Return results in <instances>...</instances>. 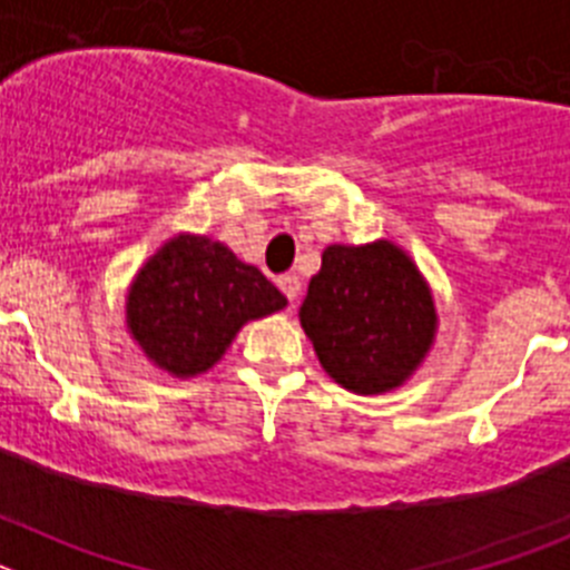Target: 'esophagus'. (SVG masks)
<instances>
[{
    "label": "esophagus",
    "instance_id": "34e87169",
    "mask_svg": "<svg viewBox=\"0 0 570 570\" xmlns=\"http://www.w3.org/2000/svg\"><path fill=\"white\" fill-rule=\"evenodd\" d=\"M279 288H282V294L288 296L291 299V305H294L296 299H299V294H302V282H299V276L296 274H285V276H279Z\"/></svg>",
    "mask_w": 570,
    "mask_h": 570
}]
</instances>
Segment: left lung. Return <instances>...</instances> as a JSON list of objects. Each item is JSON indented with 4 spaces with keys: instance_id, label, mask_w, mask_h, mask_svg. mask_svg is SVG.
Here are the masks:
<instances>
[{
    "instance_id": "left-lung-1",
    "label": "left lung",
    "mask_w": 570,
    "mask_h": 570,
    "mask_svg": "<svg viewBox=\"0 0 570 570\" xmlns=\"http://www.w3.org/2000/svg\"><path fill=\"white\" fill-rule=\"evenodd\" d=\"M299 322L325 374L354 394L400 387L434 345L436 308L411 256L394 242L328 245Z\"/></svg>"
}]
</instances>
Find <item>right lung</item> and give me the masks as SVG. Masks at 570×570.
Segmentation results:
<instances>
[{"label": "right lung", "mask_w": 570, "mask_h": 570, "mask_svg": "<svg viewBox=\"0 0 570 570\" xmlns=\"http://www.w3.org/2000/svg\"><path fill=\"white\" fill-rule=\"evenodd\" d=\"M288 299L259 268L208 236L179 234L145 262L128 291V331L145 356L188 380L223 360L245 322Z\"/></svg>", "instance_id": "obj_1"}]
</instances>
